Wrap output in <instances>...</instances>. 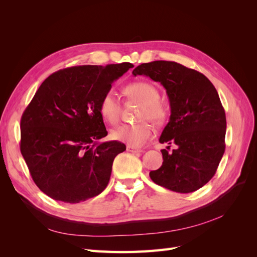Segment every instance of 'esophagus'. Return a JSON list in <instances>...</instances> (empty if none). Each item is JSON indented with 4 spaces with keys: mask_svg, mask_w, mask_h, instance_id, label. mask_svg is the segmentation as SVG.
Returning <instances> with one entry per match:
<instances>
[{
    "mask_svg": "<svg viewBox=\"0 0 257 257\" xmlns=\"http://www.w3.org/2000/svg\"><path fill=\"white\" fill-rule=\"evenodd\" d=\"M126 150H127L128 152H132V153H142V152H143L142 149H137V148L130 147V146L126 147Z\"/></svg>",
    "mask_w": 257,
    "mask_h": 257,
    "instance_id": "obj_1",
    "label": "esophagus"
}]
</instances>
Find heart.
Segmentation results:
<instances>
[{
    "instance_id": "1",
    "label": "heart",
    "mask_w": 257,
    "mask_h": 257,
    "mask_svg": "<svg viewBox=\"0 0 257 257\" xmlns=\"http://www.w3.org/2000/svg\"><path fill=\"white\" fill-rule=\"evenodd\" d=\"M124 94L127 100L141 104L136 124H123L111 131V138L114 141L126 144L130 147L139 148L153 136V127L148 121L155 125H161L165 122L168 110L166 106L160 102L158 88L151 82L136 81L127 84L124 88ZM99 112L103 119L109 124L119 121L121 113V103L119 97L111 90L104 93L99 100Z\"/></svg>"
}]
</instances>
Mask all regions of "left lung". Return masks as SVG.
<instances>
[{
  "label": "left lung",
  "mask_w": 257,
  "mask_h": 257,
  "mask_svg": "<svg viewBox=\"0 0 257 257\" xmlns=\"http://www.w3.org/2000/svg\"><path fill=\"white\" fill-rule=\"evenodd\" d=\"M133 75L160 82L170 105L160 143L177 148L161 150L163 164L150 172L151 180L178 193L200 189L214 176L225 151L226 116L214 85L195 69L172 61L143 63Z\"/></svg>",
  "instance_id": "1"
}]
</instances>
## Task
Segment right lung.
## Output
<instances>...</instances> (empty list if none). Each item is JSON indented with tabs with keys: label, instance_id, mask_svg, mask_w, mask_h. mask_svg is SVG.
Instances as JSON below:
<instances>
[{
	"label": "right lung",
	"instance_id": "obj_1",
	"mask_svg": "<svg viewBox=\"0 0 257 257\" xmlns=\"http://www.w3.org/2000/svg\"><path fill=\"white\" fill-rule=\"evenodd\" d=\"M133 64L61 69L41 84L21 116L20 151L31 177L54 200L77 204L102 193L124 144L107 136L99 100Z\"/></svg>",
	"mask_w": 257,
	"mask_h": 257
}]
</instances>
